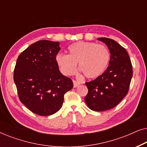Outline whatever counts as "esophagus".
<instances>
[{"label":"esophagus","mask_w":147,"mask_h":147,"mask_svg":"<svg viewBox=\"0 0 147 147\" xmlns=\"http://www.w3.org/2000/svg\"><path fill=\"white\" fill-rule=\"evenodd\" d=\"M73 82H74V88L78 87V86L80 84V82L76 81V80H73Z\"/></svg>","instance_id":"34e87169"}]
</instances>
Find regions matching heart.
<instances>
[{"label":"heart","mask_w":147,"mask_h":147,"mask_svg":"<svg viewBox=\"0 0 147 147\" xmlns=\"http://www.w3.org/2000/svg\"><path fill=\"white\" fill-rule=\"evenodd\" d=\"M68 55L59 53L55 61L63 75L71 76L80 71L88 78H95L104 72L109 64L110 53L106 46L91 42H76L67 48Z\"/></svg>","instance_id":"obj_1"}]
</instances>
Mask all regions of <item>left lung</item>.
I'll list each match as a JSON object with an SVG mask.
<instances>
[{"label":"left lung","instance_id":"1","mask_svg":"<svg viewBox=\"0 0 147 147\" xmlns=\"http://www.w3.org/2000/svg\"><path fill=\"white\" fill-rule=\"evenodd\" d=\"M110 52L107 69L93 81L86 82L88 89L85 102L97 112L105 111L117 106L128 94L132 77V66L129 55L123 47L109 38L101 37Z\"/></svg>","mask_w":147,"mask_h":147}]
</instances>
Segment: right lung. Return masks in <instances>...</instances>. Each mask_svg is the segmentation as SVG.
I'll list each match as a JSON object with an SVG mask.
<instances>
[{
    "mask_svg": "<svg viewBox=\"0 0 147 147\" xmlns=\"http://www.w3.org/2000/svg\"><path fill=\"white\" fill-rule=\"evenodd\" d=\"M59 43L47 40L35 42L19 55L14 69L20 101L40 116L57 112L65 94L74 87L72 80L60 73L56 63Z\"/></svg>",
    "mask_w": 147,
    "mask_h": 147,
    "instance_id": "1",
    "label": "right lung"
}]
</instances>
